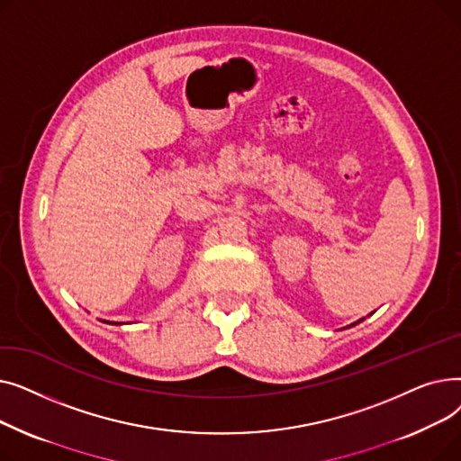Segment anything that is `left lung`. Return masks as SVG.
I'll return each mask as SVG.
<instances>
[{"instance_id": "1", "label": "left lung", "mask_w": 461, "mask_h": 461, "mask_svg": "<svg viewBox=\"0 0 461 461\" xmlns=\"http://www.w3.org/2000/svg\"><path fill=\"white\" fill-rule=\"evenodd\" d=\"M353 325H357V323H353Z\"/></svg>"}]
</instances>
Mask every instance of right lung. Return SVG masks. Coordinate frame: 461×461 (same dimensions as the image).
<instances>
[{
	"instance_id": "1",
	"label": "right lung",
	"mask_w": 461,
	"mask_h": 461,
	"mask_svg": "<svg viewBox=\"0 0 461 461\" xmlns=\"http://www.w3.org/2000/svg\"><path fill=\"white\" fill-rule=\"evenodd\" d=\"M115 325H117V323H115Z\"/></svg>"
}]
</instances>
